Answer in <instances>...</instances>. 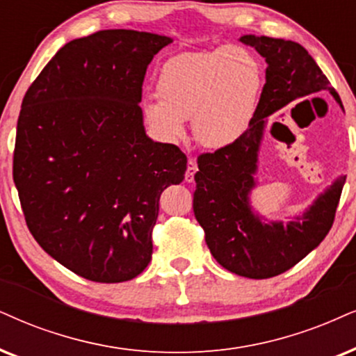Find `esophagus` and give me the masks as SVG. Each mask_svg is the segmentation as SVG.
I'll return each mask as SVG.
<instances>
[{"label":"esophagus","instance_id":"34e87169","mask_svg":"<svg viewBox=\"0 0 356 356\" xmlns=\"http://www.w3.org/2000/svg\"><path fill=\"white\" fill-rule=\"evenodd\" d=\"M195 174H197V164H195V161L191 159V161H188V165H187V170H186V182H193V179H195Z\"/></svg>","mask_w":356,"mask_h":356}]
</instances>
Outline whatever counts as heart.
<instances>
[{
  "label": "heart",
  "mask_w": 356,
  "mask_h": 356,
  "mask_svg": "<svg viewBox=\"0 0 356 356\" xmlns=\"http://www.w3.org/2000/svg\"><path fill=\"white\" fill-rule=\"evenodd\" d=\"M157 98L143 102V115L169 143L193 136L204 147L233 145L248 129L263 90L259 58L245 47L187 52L170 57L157 75Z\"/></svg>",
  "instance_id": "b5f03b06"
}]
</instances>
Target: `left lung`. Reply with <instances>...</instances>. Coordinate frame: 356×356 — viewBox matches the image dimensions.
Listing matches in <instances>:
<instances>
[{
	"label": "left lung",
	"instance_id": "left-lung-1",
	"mask_svg": "<svg viewBox=\"0 0 356 356\" xmlns=\"http://www.w3.org/2000/svg\"><path fill=\"white\" fill-rule=\"evenodd\" d=\"M266 60V83L258 110L240 139L197 159L193 213L213 258L225 269L250 279L287 271L321 245L335 218L345 175H340L300 215L286 225L266 220L251 207L258 186V156L268 120L277 110L312 93L328 92L341 105L312 56L294 40L241 35Z\"/></svg>",
	"mask_w": 356,
	"mask_h": 356
}]
</instances>
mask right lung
I'll return each instance as SVG.
<instances>
[{
  "label": "right lung",
  "instance_id": "add662e5",
  "mask_svg": "<svg viewBox=\"0 0 356 356\" xmlns=\"http://www.w3.org/2000/svg\"><path fill=\"white\" fill-rule=\"evenodd\" d=\"M168 35L106 29L74 39L34 80L17 118L13 179L39 246L85 279L145 271L161 193L187 157L146 134L139 106Z\"/></svg>",
  "mask_w": 356,
  "mask_h": 356
}]
</instances>
